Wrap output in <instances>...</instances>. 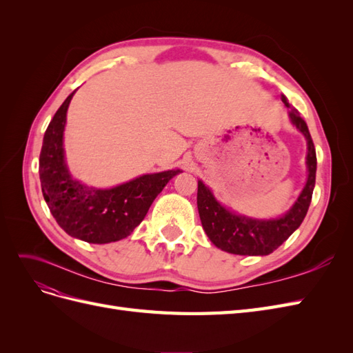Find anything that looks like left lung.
Instances as JSON below:
<instances>
[{"label": "left lung", "instance_id": "obj_1", "mask_svg": "<svg viewBox=\"0 0 353 353\" xmlns=\"http://www.w3.org/2000/svg\"><path fill=\"white\" fill-rule=\"evenodd\" d=\"M283 103L290 112V119L293 125L301 131L307 141V181L306 185L299 196L293 208L288 210L283 218L272 221H258L245 216H239L236 213L228 212L222 208L213 197L210 190L199 181L197 187V208L203 230L206 231L210 241L219 248L234 254H270L276 248L292 236V234L301 227L302 221L306 216L312 200V191L315 187V174H316V153L315 145L309 134L307 125L302 119L301 114L293 109L285 95H281Z\"/></svg>", "mask_w": 353, "mask_h": 353}]
</instances>
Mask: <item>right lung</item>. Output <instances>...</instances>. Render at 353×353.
Segmentation results:
<instances>
[{"mask_svg": "<svg viewBox=\"0 0 353 353\" xmlns=\"http://www.w3.org/2000/svg\"><path fill=\"white\" fill-rule=\"evenodd\" d=\"M74 91L60 105L44 135L39 154L42 196L69 236L94 244L122 240L140 225L156 196L179 170L143 175L110 190L90 188L72 179L63 153V131Z\"/></svg>", "mask_w": 353, "mask_h": 353, "instance_id": "1", "label": "right lung"}]
</instances>
